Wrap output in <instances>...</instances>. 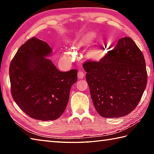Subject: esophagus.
Wrapping results in <instances>:
<instances>
[{"label": "esophagus", "mask_w": 154, "mask_h": 154, "mask_svg": "<svg viewBox=\"0 0 154 154\" xmlns=\"http://www.w3.org/2000/svg\"><path fill=\"white\" fill-rule=\"evenodd\" d=\"M77 76H78V78H79V79H83V77H84V72H83L82 71H79L77 73Z\"/></svg>", "instance_id": "obj_1"}]
</instances>
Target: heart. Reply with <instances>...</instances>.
<instances>
[{
  "mask_svg": "<svg viewBox=\"0 0 154 154\" xmlns=\"http://www.w3.org/2000/svg\"><path fill=\"white\" fill-rule=\"evenodd\" d=\"M94 38V35L92 33L86 34V35L83 36V40L85 43H88L90 41H92ZM88 56L90 57V58L95 59L98 57V51L96 50V49H92L89 52H88Z\"/></svg>",
  "mask_w": 154,
  "mask_h": 154,
  "instance_id": "heart-1",
  "label": "heart"
}]
</instances>
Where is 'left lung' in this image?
<instances>
[{
    "label": "left lung",
    "instance_id": "left-lung-1",
    "mask_svg": "<svg viewBox=\"0 0 154 154\" xmlns=\"http://www.w3.org/2000/svg\"><path fill=\"white\" fill-rule=\"evenodd\" d=\"M85 79L96 111L103 118H120L134 110L147 85L142 51L128 36L99 61L83 62Z\"/></svg>",
    "mask_w": 154,
    "mask_h": 154
}]
</instances>
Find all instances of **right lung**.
<instances>
[{"mask_svg": "<svg viewBox=\"0 0 154 154\" xmlns=\"http://www.w3.org/2000/svg\"><path fill=\"white\" fill-rule=\"evenodd\" d=\"M51 53L48 43L34 36L21 45L9 66L13 98L38 120H55L62 116L77 80V70L60 71L48 58Z\"/></svg>", "mask_w": 154, "mask_h": 154, "instance_id": "obj_1", "label": "right lung"}]
</instances>
